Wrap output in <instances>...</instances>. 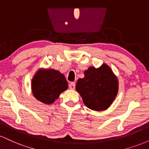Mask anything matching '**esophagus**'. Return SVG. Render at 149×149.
<instances>
[{"instance_id":"obj_1","label":"esophagus","mask_w":149,"mask_h":149,"mask_svg":"<svg viewBox=\"0 0 149 149\" xmlns=\"http://www.w3.org/2000/svg\"><path fill=\"white\" fill-rule=\"evenodd\" d=\"M69 88L71 89V90H74L75 88H76V84H75V83L72 82V83H71L69 85Z\"/></svg>"}]
</instances>
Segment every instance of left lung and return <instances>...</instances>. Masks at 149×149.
<instances>
[{
  "label": "left lung",
  "instance_id": "8db88e82",
  "mask_svg": "<svg viewBox=\"0 0 149 149\" xmlns=\"http://www.w3.org/2000/svg\"><path fill=\"white\" fill-rule=\"evenodd\" d=\"M84 75V78L78 80L76 89L85 105L97 111L107 109L118 92L117 77L106 64L97 69L89 67Z\"/></svg>",
  "mask_w": 149,
  "mask_h": 149
}]
</instances>
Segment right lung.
Returning a JSON list of instances; mask_svg holds the SVG:
<instances>
[{
    "label": "right lung",
    "mask_w": 149,
    "mask_h": 149,
    "mask_svg": "<svg viewBox=\"0 0 149 149\" xmlns=\"http://www.w3.org/2000/svg\"><path fill=\"white\" fill-rule=\"evenodd\" d=\"M31 89L35 98L42 103L51 104L68 89L65 76L54 69H40L34 75Z\"/></svg>",
    "instance_id": "right-lung-1"
}]
</instances>
